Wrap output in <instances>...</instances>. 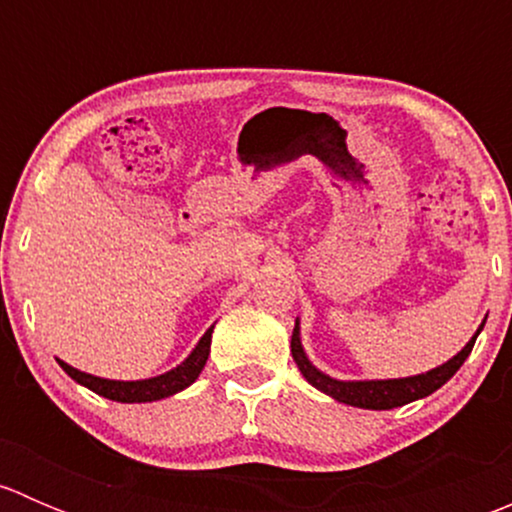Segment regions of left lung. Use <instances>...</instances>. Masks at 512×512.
Masks as SVG:
<instances>
[{"instance_id": "1", "label": "left lung", "mask_w": 512, "mask_h": 512, "mask_svg": "<svg viewBox=\"0 0 512 512\" xmlns=\"http://www.w3.org/2000/svg\"><path fill=\"white\" fill-rule=\"evenodd\" d=\"M485 319L480 322V327L476 329L471 339H468L466 347L461 349L456 356H451L448 361H443L441 366L436 369L426 371V374H416V376H401V379H354V381H344V379H334V376L324 374L322 369L309 361L307 352L302 347V327H299V317L294 322V332H292V356L294 364L299 366L304 379L319 389L322 394L332 396L334 401L347 406H356V409H371V411H386V409H396V406L411 404V401L423 399V396L433 394L436 389H441L453 374L463 366V361L468 359L471 354L473 344H476L478 334L483 332Z\"/></svg>"}]
</instances>
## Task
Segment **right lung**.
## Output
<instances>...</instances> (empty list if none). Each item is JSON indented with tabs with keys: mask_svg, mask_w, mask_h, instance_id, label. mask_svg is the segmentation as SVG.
Segmentation results:
<instances>
[{
	"mask_svg": "<svg viewBox=\"0 0 512 512\" xmlns=\"http://www.w3.org/2000/svg\"><path fill=\"white\" fill-rule=\"evenodd\" d=\"M213 327L200 337V342L195 344V349L180 361L178 366H173L165 374L151 376V379H136V381H118V379H103V376L86 374V371L74 369L71 364L59 359V366L76 381V384L86 386L94 394L103 396V399L121 401V404H148V401H160L168 399V396L178 394V391L188 389L195 379L203 371L205 361L210 354V342H213Z\"/></svg>",
	"mask_w": 512,
	"mask_h": 512,
	"instance_id": "obj_1",
	"label": "right lung"
}]
</instances>
